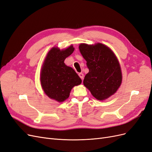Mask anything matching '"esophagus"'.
<instances>
[{"label":"esophagus","mask_w":152,"mask_h":152,"mask_svg":"<svg viewBox=\"0 0 152 152\" xmlns=\"http://www.w3.org/2000/svg\"><path fill=\"white\" fill-rule=\"evenodd\" d=\"M79 76L80 77V78L81 79H83V78H84V74L82 73H79Z\"/></svg>","instance_id":"34e87169"}]
</instances>
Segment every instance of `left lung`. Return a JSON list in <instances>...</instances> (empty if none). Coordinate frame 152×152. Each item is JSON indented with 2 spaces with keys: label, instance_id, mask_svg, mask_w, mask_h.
<instances>
[{
  "label": "left lung",
  "instance_id": "left-lung-1",
  "mask_svg": "<svg viewBox=\"0 0 152 152\" xmlns=\"http://www.w3.org/2000/svg\"><path fill=\"white\" fill-rule=\"evenodd\" d=\"M79 48L89 68L84 85L96 99L103 101L108 98L116 93L122 83L121 68L116 56L102 43L80 44Z\"/></svg>",
  "mask_w": 152,
  "mask_h": 152
}]
</instances>
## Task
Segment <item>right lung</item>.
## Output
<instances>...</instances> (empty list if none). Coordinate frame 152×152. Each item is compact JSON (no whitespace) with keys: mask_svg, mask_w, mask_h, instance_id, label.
<instances>
[{"mask_svg":"<svg viewBox=\"0 0 152 152\" xmlns=\"http://www.w3.org/2000/svg\"><path fill=\"white\" fill-rule=\"evenodd\" d=\"M74 49L72 45L63 50L53 48L48 52L41 69L40 84L45 94L58 102L66 99L73 87L82 82L75 70L64 63Z\"/></svg>","mask_w":152,"mask_h":152,"instance_id":"1","label":"right lung"}]
</instances>
